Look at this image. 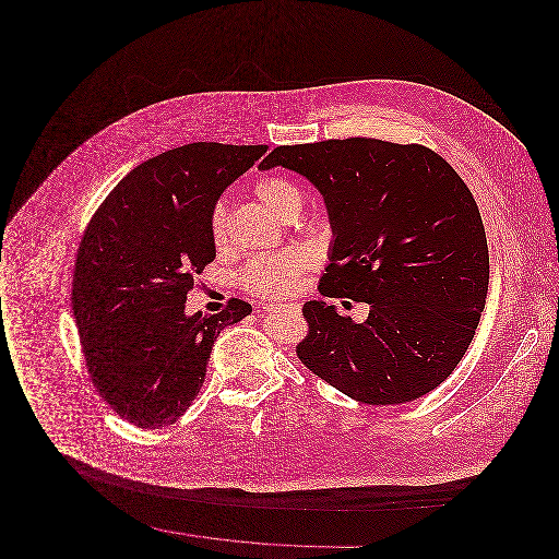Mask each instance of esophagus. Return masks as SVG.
Returning <instances> with one entry per match:
<instances>
[{
	"instance_id": "esophagus-1",
	"label": "esophagus",
	"mask_w": 559,
	"mask_h": 559,
	"mask_svg": "<svg viewBox=\"0 0 559 559\" xmlns=\"http://www.w3.org/2000/svg\"><path fill=\"white\" fill-rule=\"evenodd\" d=\"M266 312H299V306H266Z\"/></svg>"
}]
</instances>
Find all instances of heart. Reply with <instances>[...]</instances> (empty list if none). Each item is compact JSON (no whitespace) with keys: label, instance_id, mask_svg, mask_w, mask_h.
I'll use <instances>...</instances> for the list:
<instances>
[{"label":"heart","instance_id":"heart-1","mask_svg":"<svg viewBox=\"0 0 559 559\" xmlns=\"http://www.w3.org/2000/svg\"><path fill=\"white\" fill-rule=\"evenodd\" d=\"M255 194L266 203L270 210L285 219H292L301 210V190L292 180L283 176H266L255 182ZM210 239L217 249L228 242V212L224 203H215L210 212ZM306 258L299 251H283L272 255H258L242 267L245 287L262 297H287L292 295L301 274L306 272Z\"/></svg>","mask_w":559,"mask_h":559}]
</instances>
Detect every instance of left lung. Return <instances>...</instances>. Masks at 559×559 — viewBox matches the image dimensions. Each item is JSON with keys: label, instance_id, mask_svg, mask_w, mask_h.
Returning a JSON list of instances; mask_svg holds the SVG:
<instances>
[{"label": "left lung", "instance_id": "1", "mask_svg": "<svg viewBox=\"0 0 559 559\" xmlns=\"http://www.w3.org/2000/svg\"><path fill=\"white\" fill-rule=\"evenodd\" d=\"M324 197L335 240L319 292L369 304L352 322L306 301L297 358L365 404H402L438 388L472 344L488 293V245L476 199L424 144L377 138L276 146Z\"/></svg>", "mask_w": 559, "mask_h": 559}]
</instances>
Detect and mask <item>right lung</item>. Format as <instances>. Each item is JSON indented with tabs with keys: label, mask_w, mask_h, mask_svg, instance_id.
Returning a JSON list of instances; mask_svg holds the SVG:
<instances>
[{
	"label": "right lung",
	"mask_w": 559,
	"mask_h": 559,
	"mask_svg": "<svg viewBox=\"0 0 559 559\" xmlns=\"http://www.w3.org/2000/svg\"><path fill=\"white\" fill-rule=\"evenodd\" d=\"M266 144L192 142L144 160L108 192L81 237L73 314L100 399L126 421L159 429L199 394L219 331L251 314L228 299L217 314H185L215 258L210 212Z\"/></svg>",
	"instance_id": "add662e5"
}]
</instances>
